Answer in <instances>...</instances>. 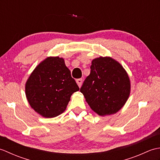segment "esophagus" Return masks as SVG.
Listing matches in <instances>:
<instances>
[{
    "label": "esophagus",
    "instance_id": "1",
    "mask_svg": "<svg viewBox=\"0 0 160 160\" xmlns=\"http://www.w3.org/2000/svg\"><path fill=\"white\" fill-rule=\"evenodd\" d=\"M76 82L78 84V87H80L81 85H82V78H79V79H77L76 80Z\"/></svg>",
    "mask_w": 160,
    "mask_h": 160
}]
</instances>
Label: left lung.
<instances>
[{
    "label": "left lung",
    "instance_id": "8db88e82",
    "mask_svg": "<svg viewBox=\"0 0 160 160\" xmlns=\"http://www.w3.org/2000/svg\"><path fill=\"white\" fill-rule=\"evenodd\" d=\"M130 89L128 74L121 64L111 58L100 57L92 61L80 92L91 109L106 115L115 113L124 106Z\"/></svg>",
    "mask_w": 160,
    "mask_h": 160
}]
</instances>
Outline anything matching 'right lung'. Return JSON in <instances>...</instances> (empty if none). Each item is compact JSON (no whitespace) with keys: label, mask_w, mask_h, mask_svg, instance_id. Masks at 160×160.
<instances>
[{"label":"right lung","mask_w":160,"mask_h":160,"mask_svg":"<svg viewBox=\"0 0 160 160\" xmlns=\"http://www.w3.org/2000/svg\"><path fill=\"white\" fill-rule=\"evenodd\" d=\"M79 90L63 58H47L36 67L26 82L29 104L45 118H54L66 109L70 97Z\"/></svg>","instance_id":"obj_1"}]
</instances>
